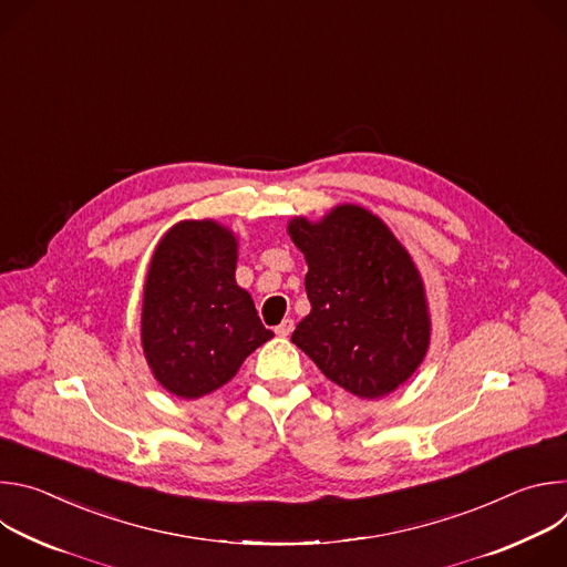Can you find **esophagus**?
Masks as SVG:
<instances>
[{
    "label": "esophagus",
    "mask_w": 567,
    "mask_h": 567,
    "mask_svg": "<svg viewBox=\"0 0 567 567\" xmlns=\"http://www.w3.org/2000/svg\"><path fill=\"white\" fill-rule=\"evenodd\" d=\"M293 332V320L291 318H285L282 322H280V326L276 328V334L278 337H289Z\"/></svg>",
    "instance_id": "obj_1"
}]
</instances>
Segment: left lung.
<instances>
[{
  "instance_id": "8db88e82",
  "label": "left lung",
  "mask_w": 567,
  "mask_h": 567,
  "mask_svg": "<svg viewBox=\"0 0 567 567\" xmlns=\"http://www.w3.org/2000/svg\"><path fill=\"white\" fill-rule=\"evenodd\" d=\"M289 235L305 254L311 311L291 341L330 381L377 399L406 381L429 348L422 278L390 228L359 206L320 224L296 217Z\"/></svg>"
}]
</instances>
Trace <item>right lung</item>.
I'll list each match as a JSON object with an SVG mask.
<instances>
[{
    "instance_id": "right-lung-1",
    "label": "right lung",
    "mask_w": 567,
    "mask_h": 567,
    "mask_svg": "<svg viewBox=\"0 0 567 567\" xmlns=\"http://www.w3.org/2000/svg\"><path fill=\"white\" fill-rule=\"evenodd\" d=\"M237 247L215 221H182L154 251L141 337L156 381L182 399H197L235 377L241 361L274 332L251 296L235 285Z\"/></svg>"
}]
</instances>
